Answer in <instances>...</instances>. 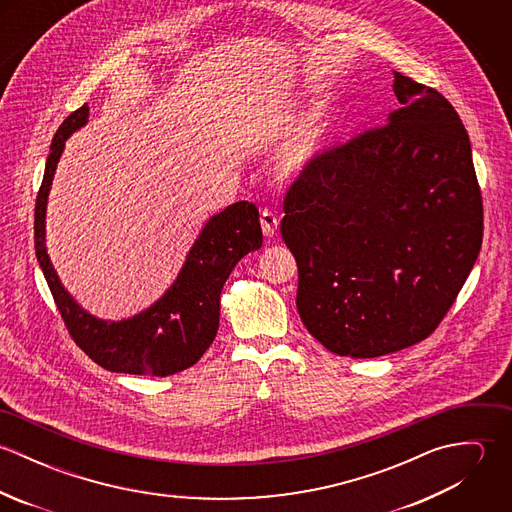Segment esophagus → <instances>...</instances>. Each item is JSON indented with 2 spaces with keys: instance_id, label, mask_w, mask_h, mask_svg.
Returning <instances> with one entry per match:
<instances>
[{
  "instance_id": "1",
  "label": "esophagus",
  "mask_w": 512,
  "mask_h": 512,
  "mask_svg": "<svg viewBox=\"0 0 512 512\" xmlns=\"http://www.w3.org/2000/svg\"><path fill=\"white\" fill-rule=\"evenodd\" d=\"M260 224H262V232H264V236H266V238H272V236L278 232L280 219H278L272 211L264 209V211L260 213Z\"/></svg>"
}]
</instances>
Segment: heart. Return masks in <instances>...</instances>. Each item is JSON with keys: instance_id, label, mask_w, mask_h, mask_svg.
I'll use <instances>...</instances> for the list:
<instances>
[{"instance_id": "heart-1", "label": "heart", "mask_w": 512, "mask_h": 512, "mask_svg": "<svg viewBox=\"0 0 512 512\" xmlns=\"http://www.w3.org/2000/svg\"><path fill=\"white\" fill-rule=\"evenodd\" d=\"M323 138L325 128L317 116L301 118L276 147V173L284 179H293L307 171L321 153Z\"/></svg>"}]
</instances>
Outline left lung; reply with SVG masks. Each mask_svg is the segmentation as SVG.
I'll list each match as a JSON object with an SVG mask.
<instances>
[{"instance_id": "left-lung-1", "label": "left lung", "mask_w": 512, "mask_h": 512, "mask_svg": "<svg viewBox=\"0 0 512 512\" xmlns=\"http://www.w3.org/2000/svg\"><path fill=\"white\" fill-rule=\"evenodd\" d=\"M384 126L321 153L284 201L297 311L331 353L372 359L424 341L481 250L469 136L438 90L394 73Z\"/></svg>"}]
</instances>
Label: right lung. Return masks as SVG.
<instances>
[{
	"instance_id": "1",
	"label": "right lung",
	"mask_w": 512,
	"mask_h": 512,
	"mask_svg": "<svg viewBox=\"0 0 512 512\" xmlns=\"http://www.w3.org/2000/svg\"><path fill=\"white\" fill-rule=\"evenodd\" d=\"M88 124V106L57 130L35 205V252L49 290L76 345L112 372L169 376L195 365L217 337L220 293L234 266L262 248L258 209L248 201L228 205L207 220L189 248L173 284L149 307L118 321L86 311L63 286L47 252V203L67 140Z\"/></svg>"
}]
</instances>
